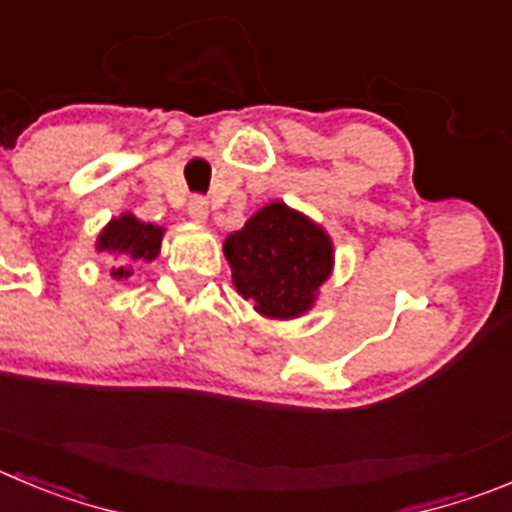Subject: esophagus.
<instances>
[{"instance_id":"1","label":"esophagus","mask_w":512,"mask_h":512,"mask_svg":"<svg viewBox=\"0 0 512 512\" xmlns=\"http://www.w3.org/2000/svg\"><path fill=\"white\" fill-rule=\"evenodd\" d=\"M187 213H190V218L195 220V223H208L210 208L203 198H192L190 205H187Z\"/></svg>"}]
</instances>
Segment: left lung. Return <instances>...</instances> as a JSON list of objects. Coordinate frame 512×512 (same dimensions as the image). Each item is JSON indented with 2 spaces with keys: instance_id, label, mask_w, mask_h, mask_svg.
<instances>
[{
  "instance_id": "obj_1",
  "label": "left lung",
  "mask_w": 512,
  "mask_h": 512,
  "mask_svg": "<svg viewBox=\"0 0 512 512\" xmlns=\"http://www.w3.org/2000/svg\"><path fill=\"white\" fill-rule=\"evenodd\" d=\"M223 253L236 292L269 320L304 317L335 269L330 233L281 200L256 210L225 238Z\"/></svg>"
}]
</instances>
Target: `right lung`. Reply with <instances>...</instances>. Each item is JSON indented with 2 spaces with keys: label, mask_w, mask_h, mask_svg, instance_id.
<instances>
[{
  "label": "right lung",
  "mask_w": 512,
  "mask_h": 512,
  "mask_svg": "<svg viewBox=\"0 0 512 512\" xmlns=\"http://www.w3.org/2000/svg\"><path fill=\"white\" fill-rule=\"evenodd\" d=\"M164 228L154 223H144L134 213H121L103 225L96 238V251L109 256L111 276L116 281H126L137 264H152L162 251Z\"/></svg>",
  "instance_id": "obj_1"
}]
</instances>
